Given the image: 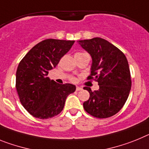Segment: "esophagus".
Returning <instances> with one entry per match:
<instances>
[{
  "mask_svg": "<svg viewBox=\"0 0 149 149\" xmlns=\"http://www.w3.org/2000/svg\"><path fill=\"white\" fill-rule=\"evenodd\" d=\"M82 88L81 87H79V86H77L76 87V91H82Z\"/></svg>",
  "mask_w": 149,
  "mask_h": 149,
  "instance_id": "34e87169",
  "label": "esophagus"
}]
</instances>
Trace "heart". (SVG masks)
Returning <instances> with one entry per match:
<instances>
[{
	"instance_id": "1",
	"label": "heart",
	"mask_w": 149,
	"mask_h": 149,
	"mask_svg": "<svg viewBox=\"0 0 149 149\" xmlns=\"http://www.w3.org/2000/svg\"><path fill=\"white\" fill-rule=\"evenodd\" d=\"M76 54H81V53H76ZM72 80H74V79H72Z\"/></svg>"
}]
</instances>
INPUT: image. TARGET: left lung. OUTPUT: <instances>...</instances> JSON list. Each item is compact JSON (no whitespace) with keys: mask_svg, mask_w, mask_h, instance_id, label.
Here are the masks:
<instances>
[{"mask_svg":"<svg viewBox=\"0 0 149 149\" xmlns=\"http://www.w3.org/2000/svg\"><path fill=\"white\" fill-rule=\"evenodd\" d=\"M79 44L90 54L92 64L88 79L98 82L99 89L92 91L84 102L85 110L94 117L106 118L121 110L131 88L130 68L126 56L112 43L100 37L78 40Z\"/></svg>","mask_w":149,"mask_h":149,"instance_id":"1","label":"left lung"}]
</instances>
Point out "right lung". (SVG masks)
Masks as SVG:
<instances>
[{"instance_id":"add662e5","label":"right lung","mask_w":149,"mask_h":149,"mask_svg":"<svg viewBox=\"0 0 149 149\" xmlns=\"http://www.w3.org/2000/svg\"><path fill=\"white\" fill-rule=\"evenodd\" d=\"M74 40L47 39L33 46L18 66L15 88L21 103L33 117L47 119L58 115L66 99L76 91L72 84H58L48 74L71 49Z\"/></svg>"}]
</instances>
